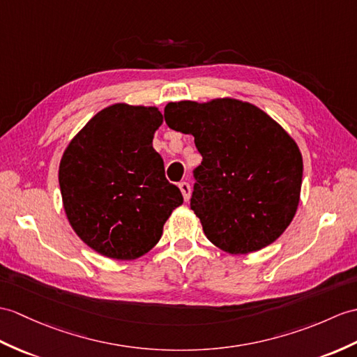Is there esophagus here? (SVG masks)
Segmentation results:
<instances>
[{"label":"esophagus","mask_w":357,"mask_h":357,"mask_svg":"<svg viewBox=\"0 0 357 357\" xmlns=\"http://www.w3.org/2000/svg\"><path fill=\"white\" fill-rule=\"evenodd\" d=\"M179 190H181V193H182V196H184L185 202H187L190 199V193H192V187H190L188 182L182 181V182H179Z\"/></svg>","instance_id":"obj_1"}]
</instances>
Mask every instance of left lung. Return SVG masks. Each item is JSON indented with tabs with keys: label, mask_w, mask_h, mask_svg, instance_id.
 I'll return each instance as SVG.
<instances>
[{
	"label": "left lung",
	"mask_w": 357,
	"mask_h": 357,
	"mask_svg": "<svg viewBox=\"0 0 357 357\" xmlns=\"http://www.w3.org/2000/svg\"><path fill=\"white\" fill-rule=\"evenodd\" d=\"M167 126L192 134L202 162L190 206L211 243L259 251L284 233L300 204L303 156L266 112L236 98L169 103Z\"/></svg>",
	"instance_id": "left-lung-1"
}]
</instances>
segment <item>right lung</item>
<instances>
[{"mask_svg":"<svg viewBox=\"0 0 357 357\" xmlns=\"http://www.w3.org/2000/svg\"><path fill=\"white\" fill-rule=\"evenodd\" d=\"M161 124L158 107L115 103L97 112L62 155L59 185L70 225L109 259L151 251L184 202L152 146Z\"/></svg>","mask_w":357,"mask_h":357,"instance_id":"right-lung-1","label":"right lung"}]
</instances>
